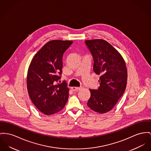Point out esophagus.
Masks as SVG:
<instances>
[{
    "label": "esophagus",
    "instance_id": "esophagus-1",
    "mask_svg": "<svg viewBox=\"0 0 151 151\" xmlns=\"http://www.w3.org/2000/svg\"><path fill=\"white\" fill-rule=\"evenodd\" d=\"M82 88H80V87H72L71 88V90L74 91H79L80 89H81Z\"/></svg>",
    "mask_w": 151,
    "mask_h": 151
}]
</instances>
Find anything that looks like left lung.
<instances>
[{"label": "left lung", "mask_w": 151, "mask_h": 151, "mask_svg": "<svg viewBox=\"0 0 151 151\" xmlns=\"http://www.w3.org/2000/svg\"><path fill=\"white\" fill-rule=\"evenodd\" d=\"M85 45L94 60L93 71L100 74L98 89H89L87 105L99 113L111 111L123 95L127 86V70L120 54L108 42L87 40Z\"/></svg>", "instance_id": "1"}]
</instances>
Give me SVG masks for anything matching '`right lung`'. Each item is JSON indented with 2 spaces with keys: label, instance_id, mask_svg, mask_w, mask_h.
I'll return each instance as SVG.
<instances>
[{
  "label": "right lung",
  "instance_id": "add662e5",
  "mask_svg": "<svg viewBox=\"0 0 151 151\" xmlns=\"http://www.w3.org/2000/svg\"><path fill=\"white\" fill-rule=\"evenodd\" d=\"M72 43L70 40L49 41L31 62L27 77V90L32 103L45 114L60 111L68 100L69 89L66 81L58 82L62 73L63 55Z\"/></svg>",
  "mask_w": 151,
  "mask_h": 151
}]
</instances>
